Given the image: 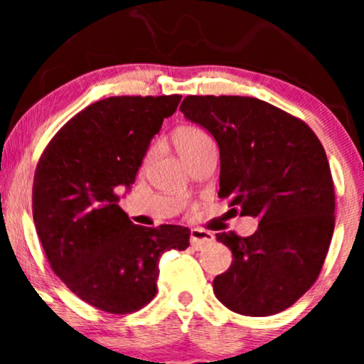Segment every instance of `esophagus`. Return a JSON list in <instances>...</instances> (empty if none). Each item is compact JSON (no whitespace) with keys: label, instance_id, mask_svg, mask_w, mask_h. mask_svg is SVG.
I'll return each mask as SVG.
<instances>
[{"label":"esophagus","instance_id":"34e87169","mask_svg":"<svg viewBox=\"0 0 364 364\" xmlns=\"http://www.w3.org/2000/svg\"><path fill=\"white\" fill-rule=\"evenodd\" d=\"M212 241H214V235H212V232L202 231V229H191L190 243L193 248L200 250V248H203V246L210 245Z\"/></svg>","mask_w":364,"mask_h":364}]
</instances>
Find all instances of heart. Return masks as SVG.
<instances>
[{
    "instance_id": "1",
    "label": "heart",
    "mask_w": 364,
    "mask_h": 364,
    "mask_svg": "<svg viewBox=\"0 0 364 364\" xmlns=\"http://www.w3.org/2000/svg\"><path fill=\"white\" fill-rule=\"evenodd\" d=\"M171 140H173L174 149L178 150V154L190 164L193 162L203 150L212 147L210 136L203 132L202 128L193 127V124H183L178 127L171 133ZM152 159V150H149L144 157V166H147Z\"/></svg>"
}]
</instances>
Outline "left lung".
Listing matches in <instances>:
<instances>
[{
  "label": "left lung",
  "mask_w": 364,
  "mask_h": 364,
  "mask_svg": "<svg viewBox=\"0 0 364 364\" xmlns=\"http://www.w3.org/2000/svg\"><path fill=\"white\" fill-rule=\"evenodd\" d=\"M179 111L214 136L219 196L258 219L252 236L219 232L232 263L214 294L246 316L284 311L318 279L336 225V193L318 136L303 119L240 95H188Z\"/></svg>",
  "instance_id": "obj_1"
}]
</instances>
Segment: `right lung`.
Masks as SVG:
<instances>
[{"instance_id":"obj_1","label":"right lung","mask_w":364,"mask_h":364,"mask_svg":"<svg viewBox=\"0 0 364 364\" xmlns=\"http://www.w3.org/2000/svg\"><path fill=\"white\" fill-rule=\"evenodd\" d=\"M181 95L97 101L58 129L37 162L32 214L53 272L82 301L127 315L152 301L159 258L190 246V229L144 228L118 205L135 183L150 140Z\"/></svg>"}]
</instances>
